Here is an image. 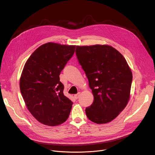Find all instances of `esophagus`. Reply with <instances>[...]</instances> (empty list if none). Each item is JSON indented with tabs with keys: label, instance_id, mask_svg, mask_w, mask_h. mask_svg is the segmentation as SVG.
I'll return each mask as SVG.
<instances>
[{
	"label": "esophagus",
	"instance_id": "obj_1",
	"mask_svg": "<svg viewBox=\"0 0 155 155\" xmlns=\"http://www.w3.org/2000/svg\"><path fill=\"white\" fill-rule=\"evenodd\" d=\"M80 92H78V94H75V95H74V97L75 98V99H78V97H79V96H80Z\"/></svg>",
	"mask_w": 155,
	"mask_h": 155
}]
</instances>
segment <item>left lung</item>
<instances>
[{
	"mask_svg": "<svg viewBox=\"0 0 155 155\" xmlns=\"http://www.w3.org/2000/svg\"><path fill=\"white\" fill-rule=\"evenodd\" d=\"M75 53L94 95L92 104L85 109L86 115L95 123H108L128 103L131 70L124 57L109 45L77 46Z\"/></svg>",
	"mask_w": 155,
	"mask_h": 155,
	"instance_id": "1",
	"label": "left lung"
}]
</instances>
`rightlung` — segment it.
Wrapping results in <instances>:
<instances>
[{"mask_svg": "<svg viewBox=\"0 0 155 155\" xmlns=\"http://www.w3.org/2000/svg\"><path fill=\"white\" fill-rule=\"evenodd\" d=\"M75 46L48 43L32 53L24 64L20 90L31 114L39 123L55 126L66 121L73 102L63 94L60 75Z\"/></svg>", "mask_w": 155, "mask_h": 155, "instance_id": "right-lung-1", "label": "right lung"}]
</instances>
